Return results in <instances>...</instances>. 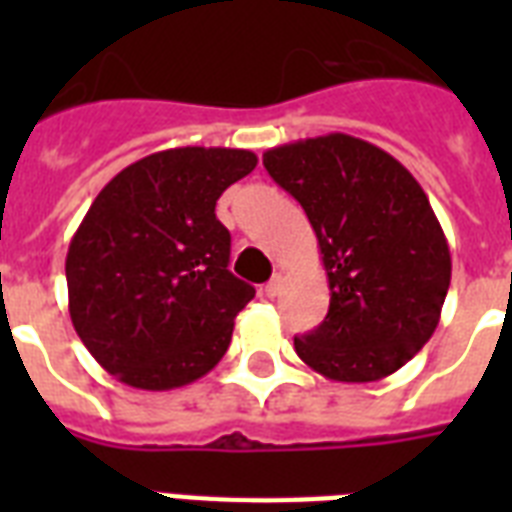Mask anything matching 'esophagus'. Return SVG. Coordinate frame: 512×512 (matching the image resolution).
Returning a JSON list of instances; mask_svg holds the SVG:
<instances>
[{
  "instance_id": "esophagus-1",
  "label": "esophagus",
  "mask_w": 512,
  "mask_h": 512,
  "mask_svg": "<svg viewBox=\"0 0 512 512\" xmlns=\"http://www.w3.org/2000/svg\"><path fill=\"white\" fill-rule=\"evenodd\" d=\"M281 287H284V276L281 273H276L268 284H265V297H276L281 292Z\"/></svg>"
}]
</instances>
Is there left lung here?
Segmentation results:
<instances>
[{
	"label": "left lung",
	"instance_id": "8db88e82",
	"mask_svg": "<svg viewBox=\"0 0 512 512\" xmlns=\"http://www.w3.org/2000/svg\"><path fill=\"white\" fill-rule=\"evenodd\" d=\"M319 239L329 313L295 337L297 356L337 382L398 372L436 332L452 255L422 185L388 151L353 135L295 140L263 154Z\"/></svg>",
	"mask_w": 512,
	"mask_h": 512
}]
</instances>
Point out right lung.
<instances>
[{
    "mask_svg": "<svg viewBox=\"0 0 512 512\" xmlns=\"http://www.w3.org/2000/svg\"><path fill=\"white\" fill-rule=\"evenodd\" d=\"M255 167L244 148H170L95 196L68 244V313L119 382L183 388L225 356L255 287L228 271L231 233L215 204Z\"/></svg>",
    "mask_w": 512,
    "mask_h": 512,
    "instance_id": "right-lung-1",
    "label": "right lung"
}]
</instances>
